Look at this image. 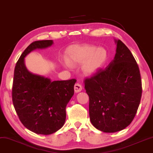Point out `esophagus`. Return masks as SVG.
Segmentation results:
<instances>
[{
  "instance_id": "1",
  "label": "esophagus",
  "mask_w": 153,
  "mask_h": 153,
  "mask_svg": "<svg viewBox=\"0 0 153 153\" xmlns=\"http://www.w3.org/2000/svg\"><path fill=\"white\" fill-rule=\"evenodd\" d=\"M82 86L81 85L80 83H75L74 86V90L75 92H79L82 90Z\"/></svg>"
}]
</instances>
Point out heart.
Masks as SVG:
<instances>
[{
    "instance_id": "heart-1",
    "label": "heart",
    "mask_w": 153,
    "mask_h": 153,
    "mask_svg": "<svg viewBox=\"0 0 153 153\" xmlns=\"http://www.w3.org/2000/svg\"><path fill=\"white\" fill-rule=\"evenodd\" d=\"M68 60H65L66 66L82 64V70L86 74H93L104 66L107 62L108 54L104 48L85 44L82 46H72L68 49Z\"/></svg>"
}]
</instances>
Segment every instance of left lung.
Returning <instances> with one entry per match:
<instances>
[{
	"mask_svg": "<svg viewBox=\"0 0 153 153\" xmlns=\"http://www.w3.org/2000/svg\"><path fill=\"white\" fill-rule=\"evenodd\" d=\"M92 125L105 133L126 128L134 119L142 96V81L136 59L121 40L114 59L84 80Z\"/></svg>",
	"mask_w": 153,
	"mask_h": 153,
	"instance_id": "left-lung-1",
	"label": "left lung"
}]
</instances>
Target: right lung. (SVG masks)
I'll use <instances>...</instances> for the list:
<instances>
[{"label":"right lung","instance_id":"add662e5","mask_svg":"<svg viewBox=\"0 0 153 153\" xmlns=\"http://www.w3.org/2000/svg\"><path fill=\"white\" fill-rule=\"evenodd\" d=\"M52 44V40L32 42L20 56L14 71L13 106L21 123L37 134H51L63 126L65 108L74 94L76 82L75 79L51 81L27 70L25 57L32 50L46 48Z\"/></svg>","mask_w":153,"mask_h":153}]
</instances>
